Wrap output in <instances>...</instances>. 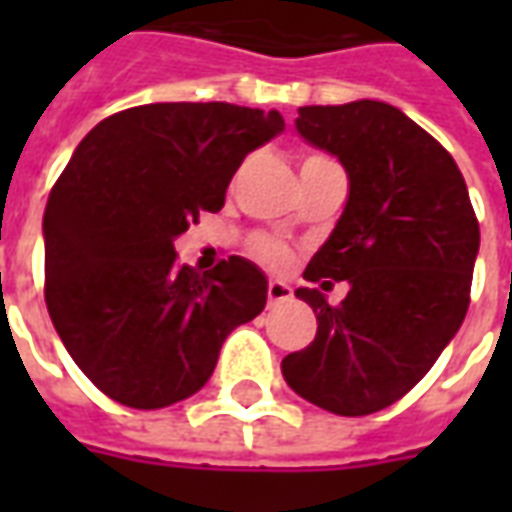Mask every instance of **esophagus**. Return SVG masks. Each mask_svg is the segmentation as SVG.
<instances>
[{
  "instance_id": "1",
  "label": "esophagus",
  "mask_w": 512,
  "mask_h": 512,
  "mask_svg": "<svg viewBox=\"0 0 512 512\" xmlns=\"http://www.w3.org/2000/svg\"><path fill=\"white\" fill-rule=\"evenodd\" d=\"M293 296L288 282H279V279H271L268 282V304H279V301H288Z\"/></svg>"
}]
</instances>
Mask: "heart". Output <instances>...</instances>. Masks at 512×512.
I'll return each mask as SVG.
<instances>
[{"instance_id":"b5f03b06","label":"heart","mask_w":512,"mask_h":512,"mask_svg":"<svg viewBox=\"0 0 512 512\" xmlns=\"http://www.w3.org/2000/svg\"><path fill=\"white\" fill-rule=\"evenodd\" d=\"M310 158H321V156H310ZM255 255L268 263V266H285L288 263V252H285V246H279L277 241H257L255 246Z\"/></svg>"}]
</instances>
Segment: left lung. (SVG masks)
I'll return each instance as SVG.
<instances>
[{
    "instance_id": "obj_1",
    "label": "left lung",
    "mask_w": 512,
    "mask_h": 512,
    "mask_svg": "<svg viewBox=\"0 0 512 512\" xmlns=\"http://www.w3.org/2000/svg\"><path fill=\"white\" fill-rule=\"evenodd\" d=\"M296 131L348 172L343 216L304 279L351 290L337 307L296 290L318 332L282 376L315 406L365 417L406 395L461 329L480 224L458 164L397 106H301Z\"/></svg>"
}]
</instances>
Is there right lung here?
<instances>
[{"label":"right lung","mask_w":512,"mask_h":512,"mask_svg":"<svg viewBox=\"0 0 512 512\" xmlns=\"http://www.w3.org/2000/svg\"><path fill=\"white\" fill-rule=\"evenodd\" d=\"M285 131L277 109L145 104L106 117L73 150L46 202V307L62 345L104 395L164 408L200 392L235 326L266 307V274L230 257L178 266L175 238L255 147Z\"/></svg>","instance_id":"obj_1"}]
</instances>
